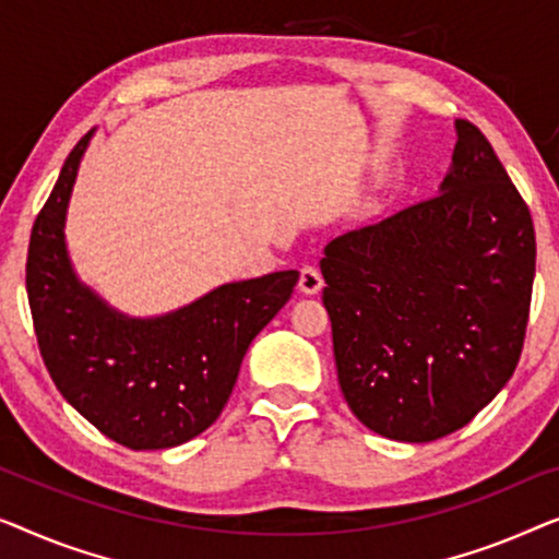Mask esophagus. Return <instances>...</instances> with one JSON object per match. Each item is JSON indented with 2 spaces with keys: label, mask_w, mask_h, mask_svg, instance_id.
Instances as JSON below:
<instances>
[{
  "label": "esophagus",
  "mask_w": 559,
  "mask_h": 559,
  "mask_svg": "<svg viewBox=\"0 0 559 559\" xmlns=\"http://www.w3.org/2000/svg\"><path fill=\"white\" fill-rule=\"evenodd\" d=\"M321 286H324V278H321V271L317 265H304L301 269V278H298V288L304 290V294H319Z\"/></svg>",
  "instance_id": "obj_1"
}]
</instances>
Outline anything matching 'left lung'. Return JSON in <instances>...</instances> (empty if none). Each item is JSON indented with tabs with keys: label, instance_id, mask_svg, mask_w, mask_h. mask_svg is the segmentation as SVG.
Listing matches in <instances>:
<instances>
[{
	"label": "left lung",
	"instance_id": "1",
	"mask_svg": "<svg viewBox=\"0 0 559 559\" xmlns=\"http://www.w3.org/2000/svg\"><path fill=\"white\" fill-rule=\"evenodd\" d=\"M455 136L440 194L340 235L321 258L344 400L403 443L474 420L514 374L530 319V207L474 123L455 121Z\"/></svg>",
	"mask_w": 559,
	"mask_h": 559
}]
</instances>
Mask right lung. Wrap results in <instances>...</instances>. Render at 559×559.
<instances>
[{"label":"right lung","instance_id":"right-lung-1","mask_svg":"<svg viewBox=\"0 0 559 559\" xmlns=\"http://www.w3.org/2000/svg\"><path fill=\"white\" fill-rule=\"evenodd\" d=\"M93 136L78 141L37 215L27 298L43 361L60 395L131 451H159L207 430L230 397L258 332L294 294L298 271L225 283L154 319H131L78 281L66 212Z\"/></svg>","mask_w":559,"mask_h":559}]
</instances>
